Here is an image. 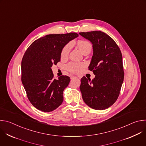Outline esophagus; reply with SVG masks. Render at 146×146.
<instances>
[{
	"label": "esophagus",
	"instance_id": "esophagus-1",
	"mask_svg": "<svg viewBox=\"0 0 146 146\" xmlns=\"http://www.w3.org/2000/svg\"><path fill=\"white\" fill-rule=\"evenodd\" d=\"M77 76H70V78L71 79H73V78H77Z\"/></svg>",
	"mask_w": 146,
	"mask_h": 146
}]
</instances>
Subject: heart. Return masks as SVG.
I'll return each mask as SVG.
<instances>
[{
    "instance_id": "heart-1",
    "label": "heart",
    "mask_w": 146,
    "mask_h": 146,
    "mask_svg": "<svg viewBox=\"0 0 146 146\" xmlns=\"http://www.w3.org/2000/svg\"><path fill=\"white\" fill-rule=\"evenodd\" d=\"M77 46L79 49L84 52L88 48L91 47V44L88 41L86 40H79L77 43ZM71 48V43H68L66 44L64 48H62L61 51V57L62 58H66L70 52ZM85 66V64L83 63H76V62H70L68 64L66 69L70 72L73 73H80L82 68Z\"/></svg>"
}]
</instances>
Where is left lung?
Instances as JSON below:
<instances>
[{
    "label": "left lung",
    "mask_w": 146,
    "mask_h": 146,
    "mask_svg": "<svg viewBox=\"0 0 146 146\" xmlns=\"http://www.w3.org/2000/svg\"><path fill=\"white\" fill-rule=\"evenodd\" d=\"M92 44L93 56L88 67L95 77L83 76L80 87L83 100L90 108L103 110L115 102L124 77L122 56L115 41L101 31L80 32Z\"/></svg>",
    "instance_id": "left-lung-1"
}]
</instances>
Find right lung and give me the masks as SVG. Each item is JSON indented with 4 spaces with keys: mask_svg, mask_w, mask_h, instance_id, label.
<instances>
[{
    "mask_svg": "<svg viewBox=\"0 0 146 146\" xmlns=\"http://www.w3.org/2000/svg\"><path fill=\"white\" fill-rule=\"evenodd\" d=\"M78 36L76 33L48 35L31 44L21 62V81L32 105L44 112H50L63 102V91L70 77L62 76L54 78L53 65L60 60L62 48Z\"/></svg>",
    "mask_w": 146,
    "mask_h": 146,
    "instance_id": "1",
    "label": "right lung"
}]
</instances>
